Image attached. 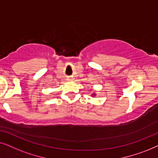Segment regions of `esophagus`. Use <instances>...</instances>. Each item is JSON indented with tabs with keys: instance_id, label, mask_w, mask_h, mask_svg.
<instances>
[{
	"instance_id": "1",
	"label": "esophagus",
	"mask_w": 158,
	"mask_h": 158,
	"mask_svg": "<svg viewBox=\"0 0 158 158\" xmlns=\"http://www.w3.org/2000/svg\"><path fill=\"white\" fill-rule=\"evenodd\" d=\"M69 80H71V78H69Z\"/></svg>"
}]
</instances>
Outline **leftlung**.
<instances>
[{
  "label": "left lung",
  "mask_w": 158,
  "mask_h": 158,
  "mask_svg": "<svg viewBox=\"0 0 158 158\" xmlns=\"http://www.w3.org/2000/svg\"><path fill=\"white\" fill-rule=\"evenodd\" d=\"M91 96H93V97H95V96H96V91H94V93H93V94H91Z\"/></svg>",
  "instance_id": "left-lung-1"
}]
</instances>
